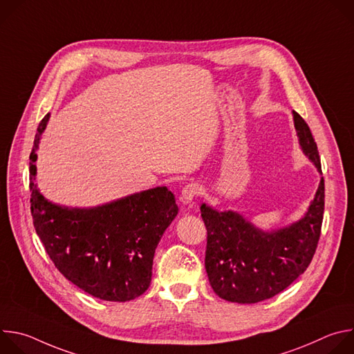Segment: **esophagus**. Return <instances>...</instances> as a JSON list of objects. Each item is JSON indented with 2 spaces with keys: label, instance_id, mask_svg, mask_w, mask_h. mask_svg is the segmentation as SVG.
<instances>
[{
  "label": "esophagus",
  "instance_id": "34e87169",
  "mask_svg": "<svg viewBox=\"0 0 354 354\" xmlns=\"http://www.w3.org/2000/svg\"><path fill=\"white\" fill-rule=\"evenodd\" d=\"M200 193V185L197 183H187L180 193V201L182 205H192L193 200L197 197Z\"/></svg>",
  "mask_w": 354,
  "mask_h": 354
}]
</instances>
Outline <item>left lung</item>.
<instances>
[{"label": "left lung", "instance_id": "left-lung-1", "mask_svg": "<svg viewBox=\"0 0 354 354\" xmlns=\"http://www.w3.org/2000/svg\"><path fill=\"white\" fill-rule=\"evenodd\" d=\"M292 116L302 153L322 175L318 147L308 124L297 112ZM324 207V178L306 214L272 231L258 228L238 212H218L201 205V218L207 230L205 265L214 292L238 304H255L287 288L313 261Z\"/></svg>", "mask_w": 354, "mask_h": 354}]
</instances>
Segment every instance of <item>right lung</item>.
Listing matches in <instances>:
<instances>
[{
  "label": "right lung",
  "mask_w": 354,
  "mask_h": 354,
  "mask_svg": "<svg viewBox=\"0 0 354 354\" xmlns=\"http://www.w3.org/2000/svg\"><path fill=\"white\" fill-rule=\"evenodd\" d=\"M48 119L50 113L37 127L29 162L36 234L59 272L78 288L105 301L134 299L149 287L156 249L179 210L175 196L157 186L89 209L47 200L35 183V162Z\"/></svg>",
  "instance_id": "obj_1"
}]
</instances>
